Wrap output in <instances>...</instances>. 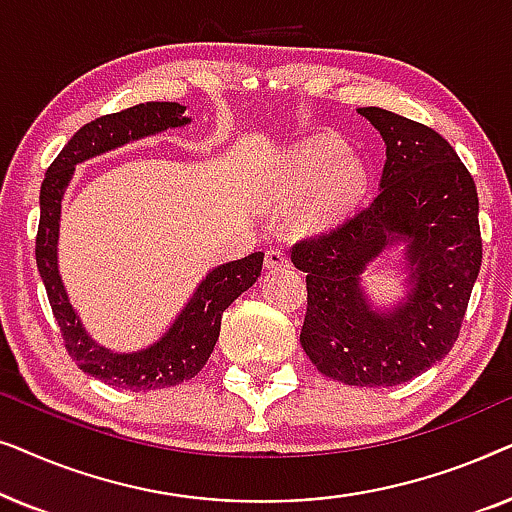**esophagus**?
<instances>
[{
    "mask_svg": "<svg viewBox=\"0 0 512 512\" xmlns=\"http://www.w3.org/2000/svg\"><path fill=\"white\" fill-rule=\"evenodd\" d=\"M286 265H289V256H286L282 249L272 247L265 251V268L279 270V268H286Z\"/></svg>",
    "mask_w": 512,
    "mask_h": 512,
    "instance_id": "34e87169",
    "label": "esophagus"
}]
</instances>
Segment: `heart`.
I'll return each mask as SVG.
<instances>
[{
	"label": "heart",
	"mask_w": 512,
	"mask_h": 512,
	"mask_svg": "<svg viewBox=\"0 0 512 512\" xmlns=\"http://www.w3.org/2000/svg\"><path fill=\"white\" fill-rule=\"evenodd\" d=\"M366 188L368 172L361 160L349 156L338 139L317 137L284 156L272 188V205L291 209L307 199L300 223L319 228L347 214Z\"/></svg>",
	"instance_id": "heart-1"
}]
</instances>
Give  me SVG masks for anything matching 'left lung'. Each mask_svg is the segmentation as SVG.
I'll return each instance as SVG.
<instances>
[{
	"label": "left lung",
	"mask_w": 512,
	"mask_h": 512,
	"mask_svg": "<svg viewBox=\"0 0 512 512\" xmlns=\"http://www.w3.org/2000/svg\"><path fill=\"white\" fill-rule=\"evenodd\" d=\"M359 114L387 144L380 191L338 226L293 244L291 261L307 275L300 345L331 380L396 387L459 338L482 263L478 191L457 151L429 125L380 107ZM396 241L406 242L411 289L394 311L375 313L358 277Z\"/></svg>",
	"instance_id": "1"
}]
</instances>
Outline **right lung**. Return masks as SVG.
<instances>
[{
    "label": "right lung",
    "instance_id": "1",
    "mask_svg": "<svg viewBox=\"0 0 512 512\" xmlns=\"http://www.w3.org/2000/svg\"><path fill=\"white\" fill-rule=\"evenodd\" d=\"M184 111L186 107L179 102H146L95 118L69 139L46 170L44 184H41V216L34 254H37V268L44 279L48 303L60 326L65 349L76 366L111 387L130 391L165 389L177 387L179 382L198 375L219 340L221 317L226 307L247 291L263 270V251H254L240 261L214 268L202 279L198 291L188 300L170 331L156 345L135 354H114L95 345L83 331L74 307L69 305L58 272V226L62 193L72 179L74 167L116 146L186 125L188 118Z\"/></svg>",
    "mask_w": 512,
    "mask_h": 512
}]
</instances>
